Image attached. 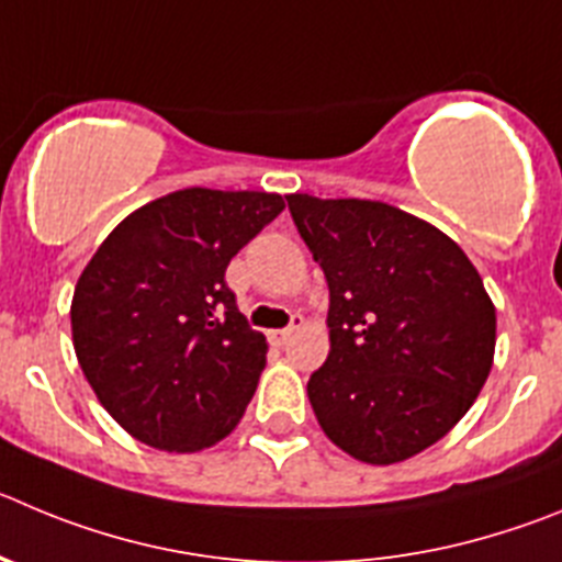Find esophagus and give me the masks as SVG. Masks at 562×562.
<instances>
[{"instance_id": "esophagus-1", "label": "esophagus", "mask_w": 562, "mask_h": 562, "mask_svg": "<svg viewBox=\"0 0 562 562\" xmlns=\"http://www.w3.org/2000/svg\"><path fill=\"white\" fill-rule=\"evenodd\" d=\"M301 326H303V317H301V315H292L290 326H286V328H278V331H270V342H272V345H284L286 339H290L292 334H295Z\"/></svg>"}]
</instances>
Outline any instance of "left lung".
<instances>
[{
  "mask_svg": "<svg viewBox=\"0 0 562 562\" xmlns=\"http://www.w3.org/2000/svg\"><path fill=\"white\" fill-rule=\"evenodd\" d=\"M328 284V359L306 384L321 429L368 465L449 435L485 387L496 306L462 247L382 200L286 194Z\"/></svg>",
  "mask_w": 562,
  "mask_h": 562,
  "instance_id": "obj_1",
  "label": "left lung"
}]
</instances>
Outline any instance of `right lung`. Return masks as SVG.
I'll list each match as a JSON object with an SVG mask.
<instances>
[{
    "label": "right lung",
    "mask_w": 562,
    "mask_h": 562,
    "mask_svg": "<svg viewBox=\"0 0 562 562\" xmlns=\"http://www.w3.org/2000/svg\"><path fill=\"white\" fill-rule=\"evenodd\" d=\"M284 211L276 192L180 189L127 214L80 272L71 342L122 429L169 454L236 429L265 370L225 267Z\"/></svg>",
    "instance_id": "1"
}]
</instances>
